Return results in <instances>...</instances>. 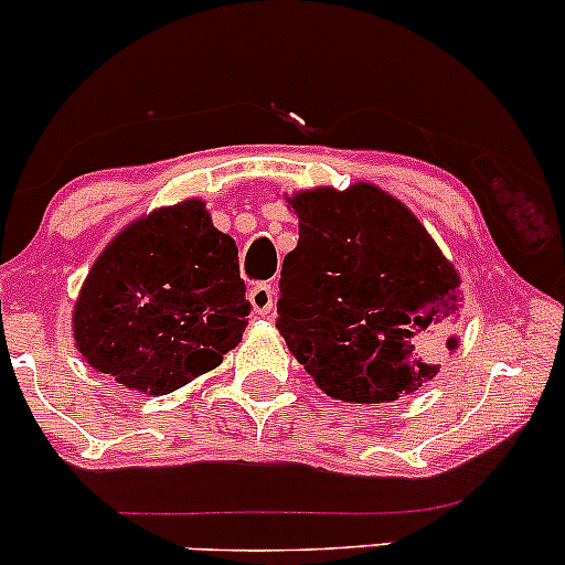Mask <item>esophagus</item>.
Segmentation results:
<instances>
[{
	"label": "esophagus",
	"instance_id": "34e87169",
	"mask_svg": "<svg viewBox=\"0 0 565 565\" xmlns=\"http://www.w3.org/2000/svg\"><path fill=\"white\" fill-rule=\"evenodd\" d=\"M249 302L252 308H255V313L268 316L276 305L274 287H270V284H255V287L249 289Z\"/></svg>",
	"mask_w": 565,
	"mask_h": 565
}]
</instances>
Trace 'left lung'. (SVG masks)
Masks as SVG:
<instances>
[{"mask_svg": "<svg viewBox=\"0 0 565 565\" xmlns=\"http://www.w3.org/2000/svg\"><path fill=\"white\" fill-rule=\"evenodd\" d=\"M300 242L284 257L276 329L323 393L391 404L459 348V274L417 215L372 183L287 196Z\"/></svg>", "mask_w": 565, "mask_h": 565, "instance_id": "left-lung-1", "label": "left lung"}]
</instances>
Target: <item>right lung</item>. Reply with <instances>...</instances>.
Returning <instances> with one entry per match:
<instances>
[{
    "label": "right lung",
    "mask_w": 565,
    "mask_h": 565,
    "mask_svg": "<svg viewBox=\"0 0 565 565\" xmlns=\"http://www.w3.org/2000/svg\"><path fill=\"white\" fill-rule=\"evenodd\" d=\"M238 249L201 199L159 206L97 255L71 329L95 372L146 395H167L220 366L249 316Z\"/></svg>",
    "instance_id": "obj_1"
}]
</instances>
